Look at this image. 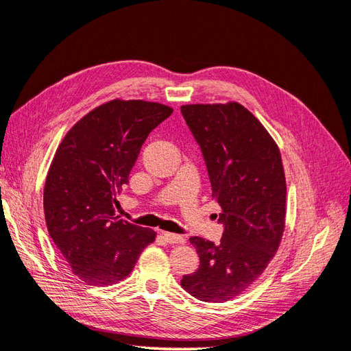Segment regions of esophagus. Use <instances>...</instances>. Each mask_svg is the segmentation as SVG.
<instances>
[{"instance_id":"34e87169","label":"esophagus","mask_w":351,"mask_h":351,"mask_svg":"<svg viewBox=\"0 0 351 351\" xmlns=\"http://www.w3.org/2000/svg\"><path fill=\"white\" fill-rule=\"evenodd\" d=\"M162 237L171 244H183L184 243V237L183 236H178V234H174V232H168V231H164L162 232Z\"/></svg>"}]
</instances>
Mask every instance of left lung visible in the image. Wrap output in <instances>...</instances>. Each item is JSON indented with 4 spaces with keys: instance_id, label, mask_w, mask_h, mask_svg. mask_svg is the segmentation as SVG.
<instances>
[{
    "instance_id": "left-lung-1",
    "label": "left lung",
    "mask_w": 351,
    "mask_h": 351,
    "mask_svg": "<svg viewBox=\"0 0 351 351\" xmlns=\"http://www.w3.org/2000/svg\"><path fill=\"white\" fill-rule=\"evenodd\" d=\"M204 154L224 234L218 244L190 237L200 265L182 287L202 302L234 299L277 253L285 228L287 184L280 147L239 102L182 105Z\"/></svg>"
}]
</instances>
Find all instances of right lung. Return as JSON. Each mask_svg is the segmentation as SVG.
I'll return each mask as SVG.
<instances>
[{
    "instance_id": "add662e5",
    "label": "right lung",
    "mask_w": 351,
    "mask_h": 351,
    "mask_svg": "<svg viewBox=\"0 0 351 351\" xmlns=\"http://www.w3.org/2000/svg\"><path fill=\"white\" fill-rule=\"evenodd\" d=\"M173 114L164 104L112 99L74 124L60 143L44 187L51 239L88 285H112L133 271L156 232L115 214L141 147Z\"/></svg>"
}]
</instances>
